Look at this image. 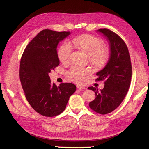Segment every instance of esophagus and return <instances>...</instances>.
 <instances>
[{"mask_svg": "<svg viewBox=\"0 0 149 149\" xmlns=\"http://www.w3.org/2000/svg\"><path fill=\"white\" fill-rule=\"evenodd\" d=\"M76 87H77L78 89H86V88H85L84 86H81V85H77L76 86Z\"/></svg>", "mask_w": 149, "mask_h": 149, "instance_id": "obj_1", "label": "esophagus"}]
</instances>
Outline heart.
<instances>
[{"label":"heart","instance_id":"heart-1","mask_svg":"<svg viewBox=\"0 0 149 149\" xmlns=\"http://www.w3.org/2000/svg\"><path fill=\"white\" fill-rule=\"evenodd\" d=\"M72 42L76 47L86 53L89 56L90 61L96 66L104 65L109 58V52L104 48V44L100 38L89 35H82L73 39ZM72 49V47L69 43L63 44L58 52L59 60L62 62L68 61ZM90 73L91 70L89 69L75 65L71 68L67 74L71 81L81 83L85 80L86 76Z\"/></svg>","mask_w":149,"mask_h":149}]
</instances>
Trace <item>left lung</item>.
Returning a JSON list of instances; mask_svg holds the SVG:
<instances>
[{
  "instance_id": "1",
  "label": "left lung",
  "mask_w": 149,
  "mask_h": 149,
  "mask_svg": "<svg viewBox=\"0 0 149 149\" xmlns=\"http://www.w3.org/2000/svg\"><path fill=\"white\" fill-rule=\"evenodd\" d=\"M107 40L109 45V58L104 68L96 73L97 80H105L104 87L95 92L96 97L89 102L91 109L101 114L110 113L123 102L127 94L132 77V66L128 48L119 35L107 29L97 30Z\"/></svg>"
}]
</instances>
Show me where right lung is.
Instances as JSON below:
<instances>
[{"label":"right lung","instance_id":"1","mask_svg":"<svg viewBox=\"0 0 149 149\" xmlns=\"http://www.w3.org/2000/svg\"><path fill=\"white\" fill-rule=\"evenodd\" d=\"M70 31L43 30L29 43L22 55L20 79L25 97L33 109L47 117L59 115L65 109L76 87L73 83H52L49 73L60 64L57 47Z\"/></svg>","mask_w":149,"mask_h":149}]
</instances>
